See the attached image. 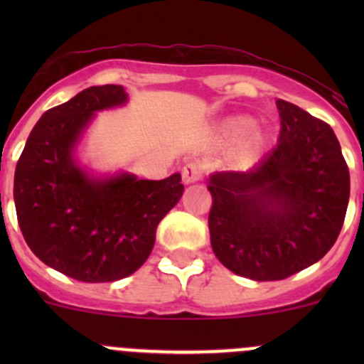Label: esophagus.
<instances>
[{"mask_svg": "<svg viewBox=\"0 0 364 364\" xmlns=\"http://www.w3.org/2000/svg\"><path fill=\"white\" fill-rule=\"evenodd\" d=\"M181 176L185 185H192V183H197L203 179V167L199 164H196V161H190V164H186L181 168Z\"/></svg>", "mask_w": 364, "mask_h": 364, "instance_id": "obj_1", "label": "esophagus"}]
</instances>
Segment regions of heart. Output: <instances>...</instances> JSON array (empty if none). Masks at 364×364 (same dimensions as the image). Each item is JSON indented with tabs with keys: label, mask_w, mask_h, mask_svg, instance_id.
<instances>
[{
	"label": "heart",
	"mask_w": 364,
	"mask_h": 364,
	"mask_svg": "<svg viewBox=\"0 0 364 364\" xmlns=\"http://www.w3.org/2000/svg\"><path fill=\"white\" fill-rule=\"evenodd\" d=\"M253 127H255V121L248 116L229 117L222 127L223 139L229 142L240 141L245 134L247 135V138L244 136L245 139H243V142H241V156L247 160L257 159V156L262 153L264 146H266L267 142L266 135H264L260 130L251 132Z\"/></svg>",
	"instance_id": "b5f03b06"
}]
</instances>
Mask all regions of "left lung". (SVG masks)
<instances>
[{
	"label": "left lung",
	"instance_id": "left-lung-1",
	"mask_svg": "<svg viewBox=\"0 0 364 364\" xmlns=\"http://www.w3.org/2000/svg\"><path fill=\"white\" fill-rule=\"evenodd\" d=\"M277 107V148L247 172H215L208 185L216 259L257 282L284 280L331 250L350 193L333 128L291 102Z\"/></svg>",
	"mask_w": 364,
	"mask_h": 364
}]
</instances>
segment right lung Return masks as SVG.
<instances>
[{
	"mask_svg": "<svg viewBox=\"0 0 364 364\" xmlns=\"http://www.w3.org/2000/svg\"><path fill=\"white\" fill-rule=\"evenodd\" d=\"M127 100L123 86L105 84L49 109L16 167L14 200L28 247L43 264L87 284L135 273L185 190L178 172L160 181L130 172L97 178L77 164L75 148L97 112Z\"/></svg>",
	"mask_w": 364,
	"mask_h": 364,
	"instance_id": "add662e5",
	"label": "right lung"
}]
</instances>
